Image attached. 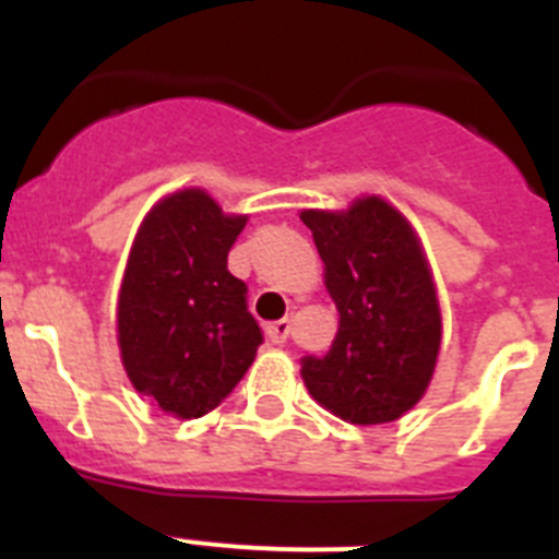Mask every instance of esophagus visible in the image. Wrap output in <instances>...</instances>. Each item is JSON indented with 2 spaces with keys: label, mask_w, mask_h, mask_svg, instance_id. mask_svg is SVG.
Here are the masks:
<instances>
[{
  "label": "esophagus",
  "mask_w": 559,
  "mask_h": 559,
  "mask_svg": "<svg viewBox=\"0 0 559 559\" xmlns=\"http://www.w3.org/2000/svg\"><path fill=\"white\" fill-rule=\"evenodd\" d=\"M290 333V319H280V322L265 324V335H269L271 344H283Z\"/></svg>",
  "instance_id": "esophagus-1"
}]
</instances>
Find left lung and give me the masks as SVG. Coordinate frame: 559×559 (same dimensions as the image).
Segmentation results:
<instances>
[{"label":"left lung","mask_w":559,"mask_h":559,"mask_svg":"<svg viewBox=\"0 0 559 559\" xmlns=\"http://www.w3.org/2000/svg\"><path fill=\"white\" fill-rule=\"evenodd\" d=\"M324 263L338 333L302 358L310 397L353 426L400 419L426 394L442 341L431 265L406 215L380 195L347 210H302Z\"/></svg>","instance_id":"8db88e82"}]
</instances>
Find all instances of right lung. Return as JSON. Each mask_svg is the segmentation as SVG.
<instances>
[{
  "label": "right lung",
  "mask_w": 559,
  "mask_h": 559,
  "mask_svg": "<svg viewBox=\"0 0 559 559\" xmlns=\"http://www.w3.org/2000/svg\"><path fill=\"white\" fill-rule=\"evenodd\" d=\"M246 221L187 187L156 201L133 237L117 299V344L133 389L176 419L218 406L263 344L246 283L226 269Z\"/></svg>",
  "instance_id": "1"
}]
</instances>
